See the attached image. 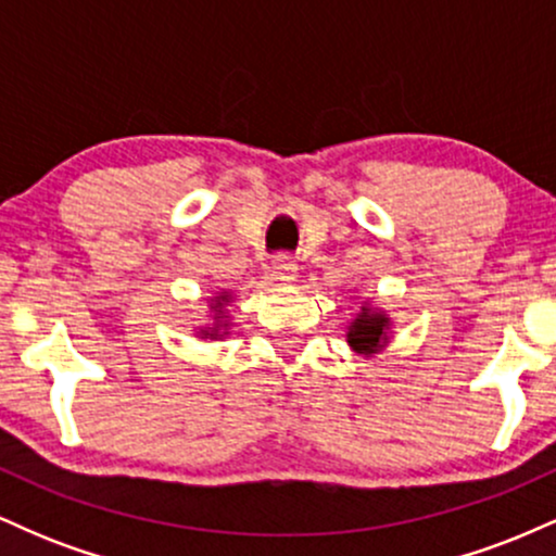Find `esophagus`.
Instances as JSON below:
<instances>
[{
  "label": "esophagus",
  "mask_w": 556,
  "mask_h": 556,
  "mask_svg": "<svg viewBox=\"0 0 556 556\" xmlns=\"http://www.w3.org/2000/svg\"><path fill=\"white\" fill-rule=\"evenodd\" d=\"M298 271H300V266L295 264V261L287 258V256L277 258L271 264V279H274V282H279V285L298 282Z\"/></svg>",
  "instance_id": "obj_1"
}]
</instances>
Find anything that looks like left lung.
Wrapping results in <instances>:
<instances>
[{"label": "left lung", "instance_id": "8db88e82", "mask_svg": "<svg viewBox=\"0 0 556 556\" xmlns=\"http://www.w3.org/2000/svg\"><path fill=\"white\" fill-rule=\"evenodd\" d=\"M392 316L387 311L376 308L374 303H363L358 316L348 324V344L361 358H376L392 340Z\"/></svg>", "mask_w": 556, "mask_h": 556}]
</instances>
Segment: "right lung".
<instances>
[{"mask_svg": "<svg viewBox=\"0 0 556 556\" xmlns=\"http://www.w3.org/2000/svg\"><path fill=\"white\" fill-rule=\"evenodd\" d=\"M235 303L232 290H216L214 298H208V321L195 327V337L203 342H216L229 337V327H232V314L229 305Z\"/></svg>", "mask_w": 556, "mask_h": 556, "instance_id": "add662e5", "label": "right lung"}]
</instances>
